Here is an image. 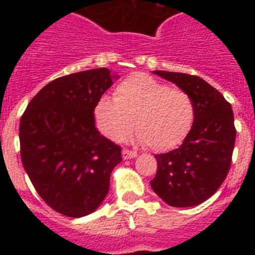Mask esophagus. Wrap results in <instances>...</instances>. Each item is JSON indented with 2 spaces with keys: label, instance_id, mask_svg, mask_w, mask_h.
I'll return each mask as SVG.
<instances>
[{
  "label": "esophagus",
  "instance_id": "34e87169",
  "mask_svg": "<svg viewBox=\"0 0 255 255\" xmlns=\"http://www.w3.org/2000/svg\"><path fill=\"white\" fill-rule=\"evenodd\" d=\"M138 155V153L136 152H132V150H129V149H124L123 150V158L124 159H131V158H135Z\"/></svg>",
  "mask_w": 255,
  "mask_h": 255
}]
</instances>
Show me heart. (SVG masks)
Masks as SVG:
<instances>
[{
	"instance_id": "heart-1",
	"label": "heart",
	"mask_w": 255,
	"mask_h": 255,
	"mask_svg": "<svg viewBox=\"0 0 255 255\" xmlns=\"http://www.w3.org/2000/svg\"><path fill=\"white\" fill-rule=\"evenodd\" d=\"M97 129L116 143L135 129V141L153 150L176 148L190 134L195 105L188 92L147 74H132L117 85L114 100L101 97L93 110Z\"/></svg>"
}]
</instances>
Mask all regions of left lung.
Here are the masks:
<instances>
[{
	"label": "left lung",
	"mask_w": 255,
	"mask_h": 255,
	"mask_svg": "<svg viewBox=\"0 0 255 255\" xmlns=\"http://www.w3.org/2000/svg\"><path fill=\"white\" fill-rule=\"evenodd\" d=\"M152 73L190 94L195 121L177 149L154 155L158 167L150 186L168 206H198L215 194L230 170L236 136L233 108L199 76L161 70Z\"/></svg>",
	"instance_id": "obj_1"
}]
</instances>
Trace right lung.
<instances>
[{
	"label": "right lung",
	"mask_w": 255,
	"mask_h": 255,
	"mask_svg": "<svg viewBox=\"0 0 255 255\" xmlns=\"http://www.w3.org/2000/svg\"><path fill=\"white\" fill-rule=\"evenodd\" d=\"M119 78L106 67L61 76L35 94L20 120L24 170L61 215H91L110 190L121 148L97 130L93 110Z\"/></svg>",
	"instance_id": "add662e5"
}]
</instances>
